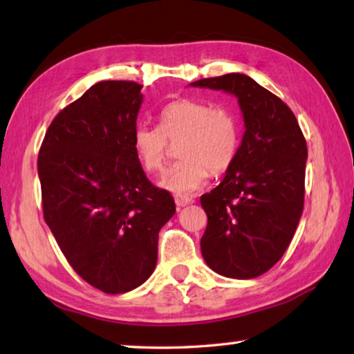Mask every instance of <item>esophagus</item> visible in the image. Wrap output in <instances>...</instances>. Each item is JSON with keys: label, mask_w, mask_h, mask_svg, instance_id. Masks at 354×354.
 <instances>
[{"label": "esophagus", "mask_w": 354, "mask_h": 354, "mask_svg": "<svg viewBox=\"0 0 354 354\" xmlns=\"http://www.w3.org/2000/svg\"><path fill=\"white\" fill-rule=\"evenodd\" d=\"M174 202L178 206V208H183V206L189 205L192 202V198L188 196H183V194H176L174 196Z\"/></svg>", "instance_id": "esophagus-1"}]
</instances>
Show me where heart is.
I'll use <instances>...</instances> for the list:
<instances>
[{"instance_id":"obj_1","label":"heart","mask_w":354,"mask_h":354,"mask_svg":"<svg viewBox=\"0 0 354 354\" xmlns=\"http://www.w3.org/2000/svg\"><path fill=\"white\" fill-rule=\"evenodd\" d=\"M180 162L165 172L160 185L172 192H192L209 178L211 171L230 168L240 146V123L234 112L200 100L178 98L160 111V126L137 124L132 134L136 154L149 172L168 158L169 140H182Z\"/></svg>"}]
</instances>
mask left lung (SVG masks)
<instances>
[{
	"mask_svg": "<svg viewBox=\"0 0 354 354\" xmlns=\"http://www.w3.org/2000/svg\"><path fill=\"white\" fill-rule=\"evenodd\" d=\"M234 95L245 132L217 188L200 197L208 216L200 248L206 265L252 279L279 262L304 211L306 142L292 111L245 73L191 83Z\"/></svg>",
	"mask_w": 354,
	"mask_h": 354,
	"instance_id": "1",
	"label": "left lung"
}]
</instances>
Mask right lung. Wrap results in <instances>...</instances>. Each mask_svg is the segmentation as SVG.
Listing matches in <instances>:
<instances>
[{
	"label": "right lung",
	"instance_id": "right-lung-1",
	"mask_svg": "<svg viewBox=\"0 0 354 354\" xmlns=\"http://www.w3.org/2000/svg\"><path fill=\"white\" fill-rule=\"evenodd\" d=\"M142 88L91 86L53 118L38 156L46 223L77 274L108 295L148 281L158 232L176 212L132 146Z\"/></svg>",
	"mask_w": 354,
	"mask_h": 354
}]
</instances>
